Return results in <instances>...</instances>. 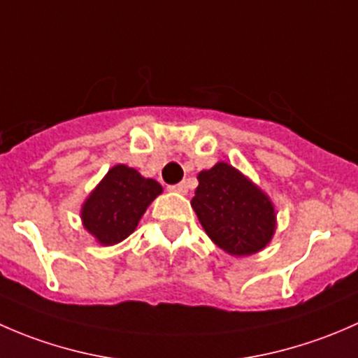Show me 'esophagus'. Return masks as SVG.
<instances>
[{"label": "esophagus", "mask_w": 358, "mask_h": 358, "mask_svg": "<svg viewBox=\"0 0 358 358\" xmlns=\"http://www.w3.org/2000/svg\"><path fill=\"white\" fill-rule=\"evenodd\" d=\"M169 190H173V192H176V194H187L189 187H187L185 182H180V183H176V185L169 187Z\"/></svg>", "instance_id": "34e87169"}]
</instances>
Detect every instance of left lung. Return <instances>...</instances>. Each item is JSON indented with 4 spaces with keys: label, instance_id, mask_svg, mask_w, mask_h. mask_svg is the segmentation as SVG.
<instances>
[{
    "label": "left lung",
    "instance_id": "1",
    "mask_svg": "<svg viewBox=\"0 0 358 358\" xmlns=\"http://www.w3.org/2000/svg\"><path fill=\"white\" fill-rule=\"evenodd\" d=\"M197 180L190 204L216 246L229 255L248 256L270 243L275 211L258 187L227 162L201 171Z\"/></svg>",
    "mask_w": 358,
    "mask_h": 358
}]
</instances>
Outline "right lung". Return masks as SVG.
<instances>
[{
  "instance_id": "obj_1",
  "label": "right lung",
  "mask_w": 358,
  "mask_h": 358,
  "mask_svg": "<svg viewBox=\"0 0 358 358\" xmlns=\"http://www.w3.org/2000/svg\"><path fill=\"white\" fill-rule=\"evenodd\" d=\"M162 187L156 180L143 178L136 169L117 164L83 204L85 229L103 246L124 241L138 225Z\"/></svg>"
}]
</instances>
